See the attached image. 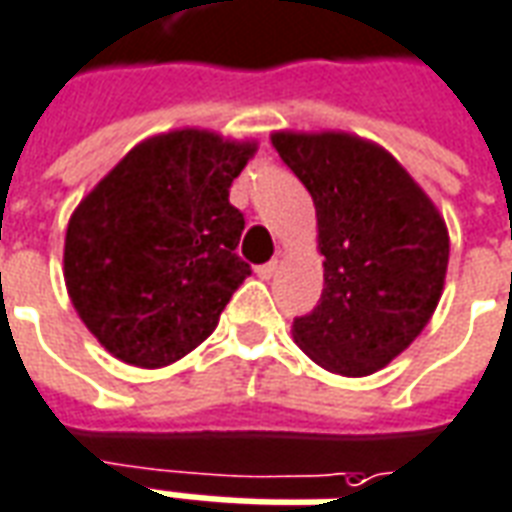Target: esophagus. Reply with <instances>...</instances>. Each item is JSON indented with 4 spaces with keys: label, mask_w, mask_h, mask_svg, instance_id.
<instances>
[{
    "label": "esophagus",
    "mask_w": 512,
    "mask_h": 512,
    "mask_svg": "<svg viewBox=\"0 0 512 512\" xmlns=\"http://www.w3.org/2000/svg\"><path fill=\"white\" fill-rule=\"evenodd\" d=\"M275 272H278V261H267V264H259V267H256V275H259V278H264V281H267V278H272Z\"/></svg>",
    "instance_id": "1"
}]
</instances>
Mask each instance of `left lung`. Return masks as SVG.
<instances>
[{
	"label": "left lung",
	"mask_w": 512,
	"mask_h": 512,
	"mask_svg": "<svg viewBox=\"0 0 512 512\" xmlns=\"http://www.w3.org/2000/svg\"><path fill=\"white\" fill-rule=\"evenodd\" d=\"M319 220L324 289L292 335L313 363L368 376L423 333L445 286L450 237L398 160L349 133H272Z\"/></svg>",
	"instance_id": "1"
}]
</instances>
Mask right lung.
<instances>
[{
    "mask_svg": "<svg viewBox=\"0 0 512 512\" xmlns=\"http://www.w3.org/2000/svg\"><path fill=\"white\" fill-rule=\"evenodd\" d=\"M256 144L210 130L141 141L70 215L65 283L73 308L108 352L163 368L218 327L251 275L237 256L245 218L229 188Z\"/></svg>",
    "mask_w": 512,
    "mask_h": 512,
    "instance_id": "1",
    "label": "right lung"
}]
</instances>
